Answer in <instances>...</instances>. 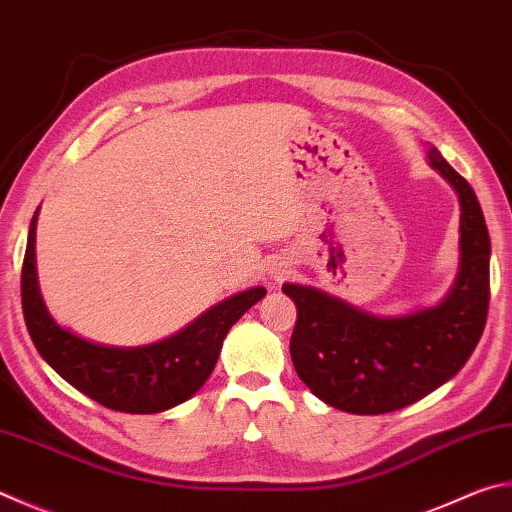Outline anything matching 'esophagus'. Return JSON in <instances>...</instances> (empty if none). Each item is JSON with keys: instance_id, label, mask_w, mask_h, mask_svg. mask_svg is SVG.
Listing matches in <instances>:
<instances>
[{"instance_id": "esophagus-1", "label": "esophagus", "mask_w": 512, "mask_h": 512, "mask_svg": "<svg viewBox=\"0 0 512 512\" xmlns=\"http://www.w3.org/2000/svg\"><path fill=\"white\" fill-rule=\"evenodd\" d=\"M284 273H286V271H284L282 266H275V268H273V277H277V280H280V277H282Z\"/></svg>"}]
</instances>
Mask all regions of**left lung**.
Returning <instances> with one entry per match:
<instances>
[{"label":"left lung","instance_id":"obj_1","mask_svg":"<svg viewBox=\"0 0 512 512\" xmlns=\"http://www.w3.org/2000/svg\"><path fill=\"white\" fill-rule=\"evenodd\" d=\"M427 163L459 197V268L439 304L378 315L309 284L286 282L297 306L291 358L311 392L349 414H387L421 401L466 365L486 327L490 237L475 190L436 147Z\"/></svg>","mask_w":512,"mask_h":512}]
</instances>
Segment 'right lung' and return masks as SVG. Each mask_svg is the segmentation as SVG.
Segmentation results:
<instances>
[{
  "instance_id": "obj_1",
  "label": "right lung",
  "mask_w": 512,
  "mask_h": 512,
  "mask_svg": "<svg viewBox=\"0 0 512 512\" xmlns=\"http://www.w3.org/2000/svg\"><path fill=\"white\" fill-rule=\"evenodd\" d=\"M35 210L22 266V311L40 356L96 403L127 414H159L192 398L210 378L232 324L266 295L253 286L210 306L188 327L141 347L102 345L55 322L42 300L35 266Z\"/></svg>"
}]
</instances>
